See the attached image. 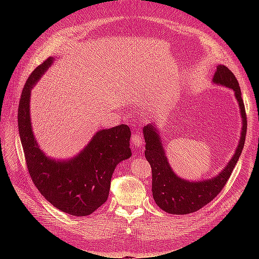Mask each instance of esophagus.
<instances>
[{"mask_svg":"<svg viewBox=\"0 0 259 259\" xmlns=\"http://www.w3.org/2000/svg\"><path fill=\"white\" fill-rule=\"evenodd\" d=\"M132 143H133V145H135L137 147H142L144 145L143 136L139 135V134H134L132 137Z\"/></svg>","mask_w":259,"mask_h":259,"instance_id":"1","label":"esophagus"}]
</instances>
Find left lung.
<instances>
[{"label":"left lung","mask_w":259,"mask_h":259,"mask_svg":"<svg viewBox=\"0 0 259 259\" xmlns=\"http://www.w3.org/2000/svg\"><path fill=\"white\" fill-rule=\"evenodd\" d=\"M213 82L233 90L242 117V131L237 150L227 166L217 176L202 182H189L178 177L167 162L155 125H147L144 127L145 156L152 168V195L156 205L166 213L176 215L190 214L215 199L227 184L244 147L247 121L239 82L231 70L223 65L217 67Z\"/></svg>","instance_id":"obj_1"}]
</instances>
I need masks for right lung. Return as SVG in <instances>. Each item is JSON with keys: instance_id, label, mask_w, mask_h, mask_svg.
Masks as SVG:
<instances>
[{"instance_id": "add662e5", "label": "right lung", "mask_w": 259, "mask_h": 259, "mask_svg": "<svg viewBox=\"0 0 259 259\" xmlns=\"http://www.w3.org/2000/svg\"><path fill=\"white\" fill-rule=\"evenodd\" d=\"M49 57L36 67L23 86L18 107V128L27 167L33 184L55 207L73 216H86L107 201L115 166L132 155L131 128L125 124L98 131L74 158L59 161L37 146L30 119V95L53 64Z\"/></svg>"}]
</instances>
